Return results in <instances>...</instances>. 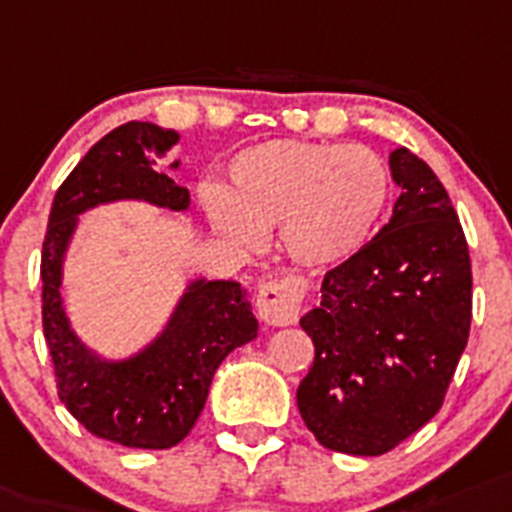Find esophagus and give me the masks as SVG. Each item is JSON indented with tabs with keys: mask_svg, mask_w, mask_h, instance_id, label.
<instances>
[{
	"mask_svg": "<svg viewBox=\"0 0 512 512\" xmlns=\"http://www.w3.org/2000/svg\"><path fill=\"white\" fill-rule=\"evenodd\" d=\"M304 302L302 278H270L257 291V315L260 320L283 328L299 320V309Z\"/></svg>",
	"mask_w": 512,
	"mask_h": 512,
	"instance_id": "34e87169",
	"label": "esophagus"
}]
</instances>
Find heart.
Segmentation results:
<instances>
[{"mask_svg": "<svg viewBox=\"0 0 512 512\" xmlns=\"http://www.w3.org/2000/svg\"><path fill=\"white\" fill-rule=\"evenodd\" d=\"M388 163L364 145L270 140L236 153L229 187L200 190L210 226L239 249L276 229L283 252L304 268H333L369 242L388 210Z\"/></svg>", "mask_w": 512, "mask_h": 512, "instance_id": "obj_1", "label": "heart"}]
</instances>
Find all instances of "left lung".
Wrapping results in <instances>:
<instances>
[{"mask_svg": "<svg viewBox=\"0 0 512 512\" xmlns=\"http://www.w3.org/2000/svg\"><path fill=\"white\" fill-rule=\"evenodd\" d=\"M401 187L380 234L322 281L299 320L315 362L296 390L320 445L382 455L440 411L471 328V260L448 192L427 163L395 148Z\"/></svg>", "mask_w": 512, "mask_h": 512, "instance_id": "left-lung-1", "label": "left lung"}]
</instances>
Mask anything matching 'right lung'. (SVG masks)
<instances>
[{
  "instance_id": "1",
  "label": "right lung",
  "mask_w": 512,
  "mask_h": 512,
  "mask_svg": "<svg viewBox=\"0 0 512 512\" xmlns=\"http://www.w3.org/2000/svg\"><path fill=\"white\" fill-rule=\"evenodd\" d=\"M176 143L179 132L153 122H127L101 137L57 190L41 255L44 336L59 398L88 432L124 448L166 450L182 442L223 359L257 338L239 281L190 278L161 333L127 356H103L88 346L64 309V260L83 213L124 200L176 213L190 208V190L156 171L153 161ZM169 169H179V161Z\"/></svg>"
}]
</instances>
